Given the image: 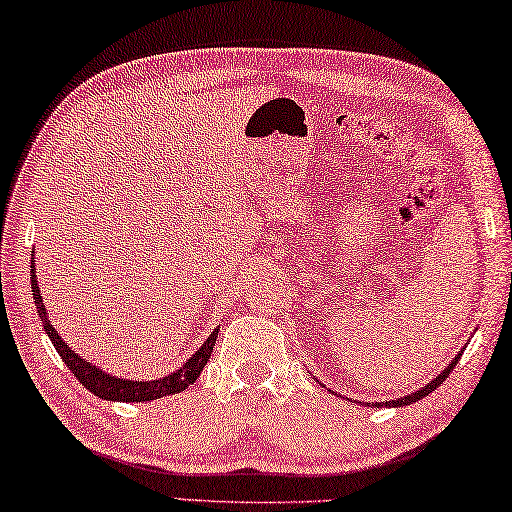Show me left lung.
I'll return each instance as SVG.
<instances>
[{
  "instance_id": "obj_1",
  "label": "left lung",
  "mask_w": 512,
  "mask_h": 512,
  "mask_svg": "<svg viewBox=\"0 0 512 512\" xmlns=\"http://www.w3.org/2000/svg\"><path fill=\"white\" fill-rule=\"evenodd\" d=\"M459 358H461V353H457V356H454V360L450 362V365H448V367H445V369L441 371V374H439V376H436L434 380H430V383H427L425 387H421V389H418V392H412L410 396H401V398H398V401H387V403H383V405L401 407V405H410V403H416V401H421V398H423V396H427V394H432V392H434V389H436V387H439V385L443 383V380L450 376V371L454 369V365H457V360H459Z\"/></svg>"
}]
</instances>
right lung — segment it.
<instances>
[{
    "instance_id": "add662e5",
    "label": "right lung",
    "mask_w": 512,
    "mask_h": 512,
    "mask_svg": "<svg viewBox=\"0 0 512 512\" xmlns=\"http://www.w3.org/2000/svg\"><path fill=\"white\" fill-rule=\"evenodd\" d=\"M35 257H31L33 262ZM31 288H33V300L37 306V315H40L42 320V327L44 331L49 333V338L53 342V347L58 349L60 358L64 365L71 369V374L76 376L82 385H85L91 394L98 396V398H105V401H123V403H147V401H156V398H163V396H170V394H179L183 389H188L194 380L199 378V374L206 367V362L212 353V347H215L217 336H219V329H215L210 333V338L203 342L199 347L197 353H192V358H188L183 362V365L174 371V374H167L159 380H127V378H118V376H111L107 371L98 369L96 365H91L82 356H78L76 351H73L67 342H64L58 331L49 320V315H46L44 309V302H42V295H40V286H37L35 280V266H31Z\"/></svg>"
}]
</instances>
